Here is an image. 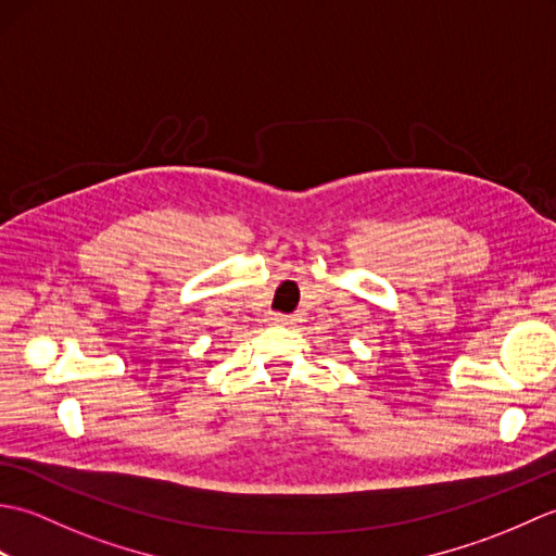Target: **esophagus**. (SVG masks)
Returning <instances> with one entry per match:
<instances>
[{
  "label": "esophagus",
  "mask_w": 556,
  "mask_h": 556,
  "mask_svg": "<svg viewBox=\"0 0 556 556\" xmlns=\"http://www.w3.org/2000/svg\"><path fill=\"white\" fill-rule=\"evenodd\" d=\"M269 320L275 323V325H287V323H291V317L289 315H281V313H271Z\"/></svg>",
  "instance_id": "obj_1"
}]
</instances>
